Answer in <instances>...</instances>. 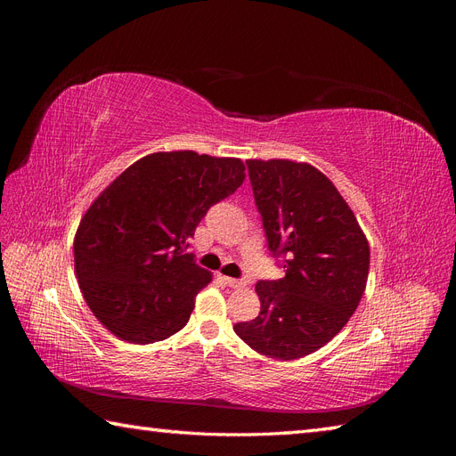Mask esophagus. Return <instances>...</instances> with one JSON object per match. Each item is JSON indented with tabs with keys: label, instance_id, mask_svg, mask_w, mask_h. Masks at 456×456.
<instances>
[{
	"label": "esophagus",
	"instance_id": "34e87169",
	"mask_svg": "<svg viewBox=\"0 0 456 456\" xmlns=\"http://www.w3.org/2000/svg\"><path fill=\"white\" fill-rule=\"evenodd\" d=\"M224 283L228 285V287H232V289H241L243 285H245V281H241V280H233V278H228V275H224Z\"/></svg>",
	"mask_w": 456,
	"mask_h": 456
}]
</instances>
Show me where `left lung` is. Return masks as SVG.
I'll return each instance as SVG.
<instances>
[{
	"mask_svg": "<svg viewBox=\"0 0 456 456\" xmlns=\"http://www.w3.org/2000/svg\"><path fill=\"white\" fill-rule=\"evenodd\" d=\"M268 249L283 255L285 278L258 281L260 314L233 325L273 360H298L348 323L365 293L369 241L350 205L310 163L247 159Z\"/></svg>",
	"mask_w": 456,
	"mask_h": 456,
	"instance_id": "obj_1",
	"label": "left lung"
}]
</instances>
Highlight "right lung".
<instances>
[{"label": "right lung", "instance_id": "add662e5", "mask_svg": "<svg viewBox=\"0 0 456 456\" xmlns=\"http://www.w3.org/2000/svg\"><path fill=\"white\" fill-rule=\"evenodd\" d=\"M245 181L238 158L194 150L134 161L96 198L74 238L76 278L110 333L151 344L178 333L213 275L186 253L207 209Z\"/></svg>", "mask_w": 456, "mask_h": 456}]
</instances>
